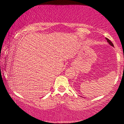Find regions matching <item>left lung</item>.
<instances>
[{
    "mask_svg": "<svg viewBox=\"0 0 124 124\" xmlns=\"http://www.w3.org/2000/svg\"><path fill=\"white\" fill-rule=\"evenodd\" d=\"M106 39H107V41L108 43H109V44L110 45H111L112 46H113V43H112V42L111 40H110L108 38H106Z\"/></svg>",
    "mask_w": 124,
    "mask_h": 124,
    "instance_id": "8db88e82",
    "label": "left lung"
}]
</instances>
